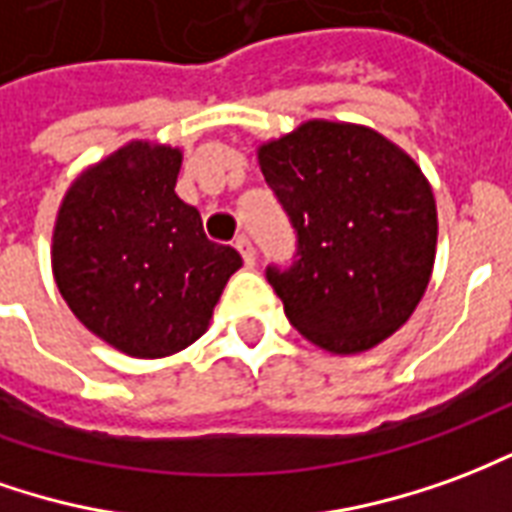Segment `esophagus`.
<instances>
[{
    "label": "esophagus",
    "instance_id": "esophagus-1",
    "mask_svg": "<svg viewBox=\"0 0 512 512\" xmlns=\"http://www.w3.org/2000/svg\"><path fill=\"white\" fill-rule=\"evenodd\" d=\"M234 248L242 253V259H245V264L248 267H253V262H256V250H253V242H250V237H245V234H239L237 239H234Z\"/></svg>",
    "mask_w": 512,
    "mask_h": 512
}]
</instances>
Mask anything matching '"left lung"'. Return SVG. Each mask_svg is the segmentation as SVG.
<instances>
[{"label": "left lung", "mask_w": 512, "mask_h": 512, "mask_svg": "<svg viewBox=\"0 0 512 512\" xmlns=\"http://www.w3.org/2000/svg\"><path fill=\"white\" fill-rule=\"evenodd\" d=\"M264 181L295 228L267 281L297 331L364 353L419 306L436 259V201L408 154L353 123L308 121L259 148Z\"/></svg>", "instance_id": "8db88e82"}]
</instances>
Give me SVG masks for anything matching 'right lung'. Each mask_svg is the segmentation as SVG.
I'll use <instances>...</instances> for the list:
<instances>
[{"instance_id": "obj_1", "label": "right lung", "mask_w": 512, "mask_h": 512, "mask_svg": "<svg viewBox=\"0 0 512 512\" xmlns=\"http://www.w3.org/2000/svg\"><path fill=\"white\" fill-rule=\"evenodd\" d=\"M181 151L129 143L82 173L54 226V281L88 331L162 358L192 344L242 256L176 195Z\"/></svg>"}]
</instances>
